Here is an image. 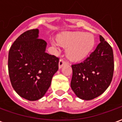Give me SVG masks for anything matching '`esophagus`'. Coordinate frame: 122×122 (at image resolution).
<instances>
[{"mask_svg":"<svg viewBox=\"0 0 122 122\" xmlns=\"http://www.w3.org/2000/svg\"><path fill=\"white\" fill-rule=\"evenodd\" d=\"M66 60L64 59H63V58H61L59 61V68H61V67L63 66V65L65 63H66Z\"/></svg>","mask_w":122,"mask_h":122,"instance_id":"esophagus-1","label":"esophagus"}]
</instances>
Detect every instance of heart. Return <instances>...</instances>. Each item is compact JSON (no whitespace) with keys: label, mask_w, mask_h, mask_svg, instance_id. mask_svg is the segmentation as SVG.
I'll return each instance as SVG.
<instances>
[{"label":"heart","mask_w":122,"mask_h":122,"mask_svg":"<svg viewBox=\"0 0 122 122\" xmlns=\"http://www.w3.org/2000/svg\"><path fill=\"white\" fill-rule=\"evenodd\" d=\"M61 45L68 47L67 55L70 59L75 61L82 60L92 50L95 43L94 36L89 33L75 32L66 33L59 38ZM55 48L58 44L55 41L52 43Z\"/></svg>","instance_id":"heart-1"}]
</instances>
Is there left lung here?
<instances>
[{
    "mask_svg": "<svg viewBox=\"0 0 122 122\" xmlns=\"http://www.w3.org/2000/svg\"><path fill=\"white\" fill-rule=\"evenodd\" d=\"M96 49L83 62L71 65V87L77 96L91 100L99 96L111 84L114 73L113 51L100 36Z\"/></svg>",
    "mask_w": 122,
    "mask_h": 122,
    "instance_id": "obj_1",
    "label": "left lung"
}]
</instances>
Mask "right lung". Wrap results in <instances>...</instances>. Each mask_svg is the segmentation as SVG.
<instances>
[{"label":"right lung","mask_w":122,"mask_h":122,"mask_svg":"<svg viewBox=\"0 0 122 122\" xmlns=\"http://www.w3.org/2000/svg\"><path fill=\"white\" fill-rule=\"evenodd\" d=\"M38 29L26 31L16 39L8 54V73L15 91L22 97L36 101L50 87L58 70L59 58L45 52L47 43L38 38Z\"/></svg>","instance_id":"obj_1"}]
</instances>
